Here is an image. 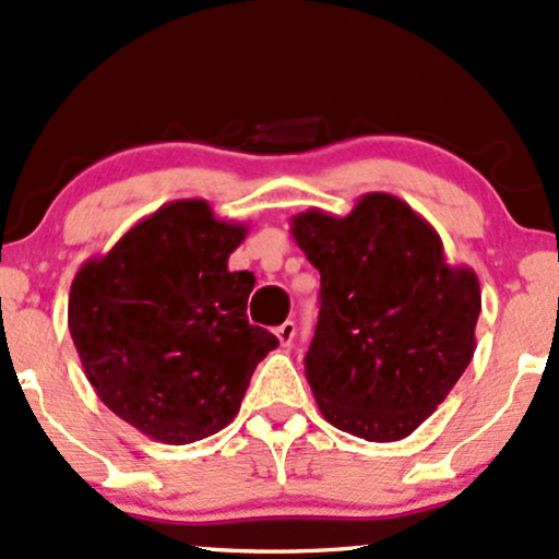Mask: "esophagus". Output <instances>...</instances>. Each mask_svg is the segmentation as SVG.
<instances>
[{
  "mask_svg": "<svg viewBox=\"0 0 559 559\" xmlns=\"http://www.w3.org/2000/svg\"><path fill=\"white\" fill-rule=\"evenodd\" d=\"M275 336H278V342L288 346L294 342V336H297V325H294V320H286V323H281L278 329H275Z\"/></svg>",
  "mask_w": 559,
  "mask_h": 559,
  "instance_id": "1",
  "label": "esophagus"
}]
</instances>
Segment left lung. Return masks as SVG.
<instances>
[{"instance_id": "1", "label": "left lung", "mask_w": 559, "mask_h": 559, "mask_svg": "<svg viewBox=\"0 0 559 559\" xmlns=\"http://www.w3.org/2000/svg\"><path fill=\"white\" fill-rule=\"evenodd\" d=\"M292 236L320 271V316L305 355L320 413L365 441L404 439L473 360L478 275L449 265L431 223L381 191L344 217L294 215Z\"/></svg>"}]
</instances>
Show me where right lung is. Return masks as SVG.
<instances>
[{
  "label": "right lung",
  "instance_id": "1",
  "mask_svg": "<svg viewBox=\"0 0 559 559\" xmlns=\"http://www.w3.org/2000/svg\"><path fill=\"white\" fill-rule=\"evenodd\" d=\"M243 236L204 199H176L75 273L68 329L86 378L150 439L191 444L226 428L278 346L247 320L254 275L228 271Z\"/></svg>",
  "mask_w": 559,
  "mask_h": 559
}]
</instances>
